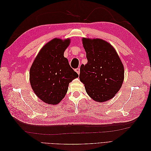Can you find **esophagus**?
<instances>
[{"instance_id": "1", "label": "esophagus", "mask_w": 151, "mask_h": 151, "mask_svg": "<svg viewBox=\"0 0 151 151\" xmlns=\"http://www.w3.org/2000/svg\"><path fill=\"white\" fill-rule=\"evenodd\" d=\"M76 72L78 74V75L80 74V68H77L76 69Z\"/></svg>"}]
</instances>
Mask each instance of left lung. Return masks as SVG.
I'll return each mask as SVG.
<instances>
[{
  "label": "left lung",
  "instance_id": "obj_1",
  "mask_svg": "<svg viewBox=\"0 0 151 151\" xmlns=\"http://www.w3.org/2000/svg\"><path fill=\"white\" fill-rule=\"evenodd\" d=\"M88 59L80 68V81L86 93L98 102L113 98L122 86L124 68L111 45L101 39L83 38Z\"/></svg>",
  "mask_w": 151,
  "mask_h": 151
}]
</instances>
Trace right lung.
<instances>
[{
	"label": "right lung",
	"instance_id": "add662e5",
	"mask_svg": "<svg viewBox=\"0 0 151 151\" xmlns=\"http://www.w3.org/2000/svg\"><path fill=\"white\" fill-rule=\"evenodd\" d=\"M70 43V39H53L41 49L31 67V88L45 103H60L67 92L68 84L79 76L63 56Z\"/></svg>",
	"mask_w": 151,
	"mask_h": 151
}]
</instances>
